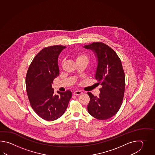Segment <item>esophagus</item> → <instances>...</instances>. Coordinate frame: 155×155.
I'll list each match as a JSON object with an SVG mask.
<instances>
[{
	"instance_id": "esophagus-1",
	"label": "esophagus",
	"mask_w": 155,
	"mask_h": 155,
	"mask_svg": "<svg viewBox=\"0 0 155 155\" xmlns=\"http://www.w3.org/2000/svg\"><path fill=\"white\" fill-rule=\"evenodd\" d=\"M82 92L81 91H79V90H77L76 91H74L73 92V94L74 95H81L82 94Z\"/></svg>"
}]
</instances>
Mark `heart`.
<instances>
[{"label":"heart","mask_w":155,"mask_h":155,"mask_svg":"<svg viewBox=\"0 0 155 155\" xmlns=\"http://www.w3.org/2000/svg\"><path fill=\"white\" fill-rule=\"evenodd\" d=\"M79 60H85L88 62L89 61V57L85 54H80L76 56V61Z\"/></svg>","instance_id":"b5f03b06"}]
</instances>
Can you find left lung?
I'll use <instances>...</instances> for the list:
<instances>
[{
	"label": "left lung",
	"instance_id": "left-lung-1",
	"mask_svg": "<svg viewBox=\"0 0 155 155\" xmlns=\"http://www.w3.org/2000/svg\"><path fill=\"white\" fill-rule=\"evenodd\" d=\"M83 48L94 53L97 60L95 78L102 85L99 97L87 92L90 98L88 112L96 119H110L119 111L124 95L125 76L121 61L115 51L104 43L96 42Z\"/></svg>",
	"mask_w": 155,
	"mask_h": 155
}]
</instances>
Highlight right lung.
<instances>
[{
  "instance_id": "obj_1",
  "label": "right lung",
  "mask_w": 155,
  "mask_h": 155,
  "mask_svg": "<svg viewBox=\"0 0 155 155\" xmlns=\"http://www.w3.org/2000/svg\"><path fill=\"white\" fill-rule=\"evenodd\" d=\"M66 46L55 45L41 50L34 58L26 74V92L34 111L46 121L59 119L65 111L72 93L52 87L53 80L59 75L58 58Z\"/></svg>"
}]
</instances>
